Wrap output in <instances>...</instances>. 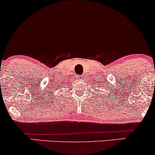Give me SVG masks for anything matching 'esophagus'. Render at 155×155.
<instances>
[{"mask_svg":"<svg viewBox=\"0 0 155 155\" xmlns=\"http://www.w3.org/2000/svg\"><path fill=\"white\" fill-rule=\"evenodd\" d=\"M84 78H85V76L83 75H79L78 76V79L80 80V81H83V79H84Z\"/></svg>","mask_w":155,"mask_h":155,"instance_id":"esophagus-1","label":"esophagus"}]
</instances>
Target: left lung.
<instances>
[{"mask_svg":"<svg viewBox=\"0 0 155 155\" xmlns=\"http://www.w3.org/2000/svg\"><path fill=\"white\" fill-rule=\"evenodd\" d=\"M103 97H104V95H103Z\"/></svg>","mask_w":155,"mask_h":155,"instance_id":"1","label":"left lung"}]
</instances>
